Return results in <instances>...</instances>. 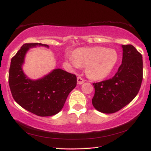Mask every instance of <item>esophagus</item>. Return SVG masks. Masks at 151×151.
<instances>
[{
	"mask_svg": "<svg viewBox=\"0 0 151 151\" xmlns=\"http://www.w3.org/2000/svg\"><path fill=\"white\" fill-rule=\"evenodd\" d=\"M77 82L79 85H82L83 83H85V80L83 78H82L81 77H78L77 78Z\"/></svg>",
	"mask_w": 151,
	"mask_h": 151,
	"instance_id": "1",
	"label": "esophagus"
}]
</instances>
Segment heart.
I'll list each match as a JSON object with an SVG mask.
<instances>
[{
  "instance_id": "heart-1",
  "label": "heart",
  "mask_w": 151,
  "mask_h": 151,
  "mask_svg": "<svg viewBox=\"0 0 151 151\" xmlns=\"http://www.w3.org/2000/svg\"><path fill=\"white\" fill-rule=\"evenodd\" d=\"M66 59L76 68L86 66L87 76L92 79L105 78L111 73L118 61L116 52L102 47H81L67 52Z\"/></svg>"
}]
</instances>
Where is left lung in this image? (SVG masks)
Listing matches in <instances>:
<instances>
[{"label":"left lung","instance_id":"8db88e82","mask_svg":"<svg viewBox=\"0 0 151 151\" xmlns=\"http://www.w3.org/2000/svg\"><path fill=\"white\" fill-rule=\"evenodd\" d=\"M122 60L112 78L93 83L92 105L104 113L120 111L134 99L143 79L142 56L132 45H122Z\"/></svg>","mask_w":151,"mask_h":151}]
</instances>
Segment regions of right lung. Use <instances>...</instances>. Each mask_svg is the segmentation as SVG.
I'll use <instances>...</instances> for the list:
<instances>
[{"label": "right lung", "instance_id": "obj_1", "mask_svg": "<svg viewBox=\"0 0 151 151\" xmlns=\"http://www.w3.org/2000/svg\"><path fill=\"white\" fill-rule=\"evenodd\" d=\"M49 47L42 43H26L11 59L9 85L13 99L19 105L41 117L56 115L62 109L69 93L77 84L76 75L57 68L38 80H31L24 74L22 65L29 48Z\"/></svg>", "mask_w": 151, "mask_h": 151}]
</instances>
